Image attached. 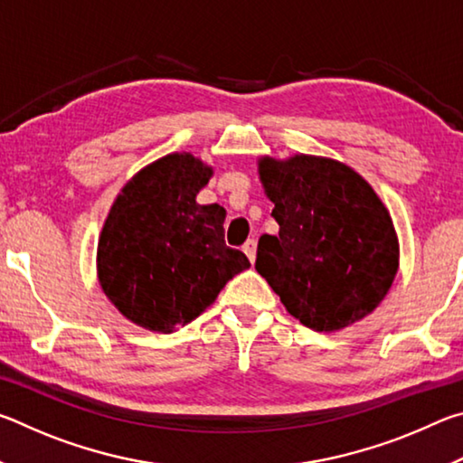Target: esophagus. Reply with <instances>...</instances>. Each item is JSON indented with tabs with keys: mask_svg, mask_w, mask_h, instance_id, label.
Instances as JSON below:
<instances>
[{
	"mask_svg": "<svg viewBox=\"0 0 463 463\" xmlns=\"http://www.w3.org/2000/svg\"><path fill=\"white\" fill-rule=\"evenodd\" d=\"M242 250L249 257L250 263H255V255H257V241L255 239H247L245 245H242Z\"/></svg>",
	"mask_w": 463,
	"mask_h": 463,
	"instance_id": "esophagus-1",
	"label": "esophagus"
}]
</instances>
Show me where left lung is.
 <instances>
[{"label":"left lung","mask_w":463,"mask_h":463,"mask_svg":"<svg viewBox=\"0 0 463 463\" xmlns=\"http://www.w3.org/2000/svg\"><path fill=\"white\" fill-rule=\"evenodd\" d=\"M260 179L279 234H263L255 269L294 318L339 331L370 315L398 271L388 208L365 179L335 159L261 156Z\"/></svg>","instance_id":"obj_1"}]
</instances>
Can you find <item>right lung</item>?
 I'll return each mask as SVG.
<instances>
[{
    "instance_id": "1",
    "label": "right lung",
    "mask_w": 463,
    "mask_h": 463,
    "mask_svg": "<svg viewBox=\"0 0 463 463\" xmlns=\"http://www.w3.org/2000/svg\"><path fill=\"white\" fill-rule=\"evenodd\" d=\"M213 177L190 153L161 156L130 179L114 200L98 242V279L132 323L174 333L216 300L226 281L250 268L226 247L218 203L195 195Z\"/></svg>"
}]
</instances>
